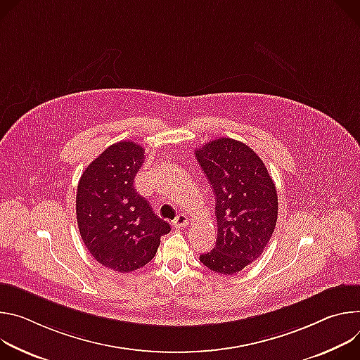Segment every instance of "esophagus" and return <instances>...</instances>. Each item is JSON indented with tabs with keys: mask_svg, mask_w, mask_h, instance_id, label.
I'll use <instances>...</instances> for the list:
<instances>
[{
	"mask_svg": "<svg viewBox=\"0 0 360 360\" xmlns=\"http://www.w3.org/2000/svg\"><path fill=\"white\" fill-rule=\"evenodd\" d=\"M187 223H188L187 216L181 213V214H179V216L174 219V221H173V227H174V229H183V227H186V226H187Z\"/></svg>",
	"mask_w": 360,
	"mask_h": 360,
	"instance_id": "esophagus-1",
	"label": "esophagus"
}]
</instances>
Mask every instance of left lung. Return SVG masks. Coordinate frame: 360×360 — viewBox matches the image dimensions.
Wrapping results in <instances>:
<instances>
[{"label":"left lung","instance_id":"obj_1","mask_svg":"<svg viewBox=\"0 0 360 360\" xmlns=\"http://www.w3.org/2000/svg\"><path fill=\"white\" fill-rule=\"evenodd\" d=\"M216 198L217 240L200 262L234 274L259 259L277 221V191L262 158L245 143L217 139L194 151Z\"/></svg>","mask_w":360,"mask_h":360}]
</instances>
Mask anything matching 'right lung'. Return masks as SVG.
I'll return each instance as SVG.
<instances>
[{
    "instance_id": "right-lung-1",
    "label": "right lung",
    "mask_w": 360,
    "mask_h": 360,
    "mask_svg": "<svg viewBox=\"0 0 360 360\" xmlns=\"http://www.w3.org/2000/svg\"><path fill=\"white\" fill-rule=\"evenodd\" d=\"M143 163L140 144L118 141L89 165L77 187L75 213L83 242L100 264L120 273L151 262L160 237L172 230L134 188Z\"/></svg>"
}]
</instances>
